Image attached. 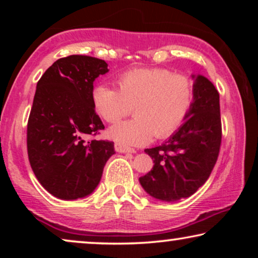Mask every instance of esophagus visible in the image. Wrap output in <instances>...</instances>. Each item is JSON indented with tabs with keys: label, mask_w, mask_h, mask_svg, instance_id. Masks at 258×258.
Wrapping results in <instances>:
<instances>
[{
	"label": "esophagus",
	"mask_w": 258,
	"mask_h": 258,
	"mask_svg": "<svg viewBox=\"0 0 258 258\" xmlns=\"http://www.w3.org/2000/svg\"><path fill=\"white\" fill-rule=\"evenodd\" d=\"M115 150L117 151V153H121V154H126V153H130V154H134L135 153V150L132 149V148H126V147H123L121 144H115Z\"/></svg>",
	"instance_id": "34e87169"
}]
</instances>
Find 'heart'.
Wrapping results in <instances>:
<instances>
[{
    "label": "heart",
    "mask_w": 258,
    "mask_h": 258,
    "mask_svg": "<svg viewBox=\"0 0 258 258\" xmlns=\"http://www.w3.org/2000/svg\"><path fill=\"white\" fill-rule=\"evenodd\" d=\"M118 89L107 84L94 88L91 100L96 114L105 122L124 117L134 107L132 121L118 122L108 137L123 147L143 146L154 136L174 134L188 116L194 102V84L188 76L162 68L133 69L117 79Z\"/></svg>",
    "instance_id": "heart-1"
}]
</instances>
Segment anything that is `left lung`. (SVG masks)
<instances>
[{
	"label": "left lung",
	"instance_id": "1",
	"mask_svg": "<svg viewBox=\"0 0 258 258\" xmlns=\"http://www.w3.org/2000/svg\"><path fill=\"white\" fill-rule=\"evenodd\" d=\"M191 77L194 102L184 123L161 146L144 150L154 167L140 183L144 191L163 202L195 194L209 178L220 153V94L207 77Z\"/></svg>",
	"mask_w": 258,
	"mask_h": 258
}]
</instances>
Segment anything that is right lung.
Listing matches in <instances>:
<instances>
[{"instance_id":"obj_1","label":"right lung","mask_w":258,"mask_h":258,"mask_svg":"<svg viewBox=\"0 0 258 258\" xmlns=\"http://www.w3.org/2000/svg\"><path fill=\"white\" fill-rule=\"evenodd\" d=\"M109 72L103 59L59 58L37 82L27 128L28 157L41 185L59 200L83 199L96 189L114 142H86L104 129L95 112L94 82Z\"/></svg>"}]
</instances>
